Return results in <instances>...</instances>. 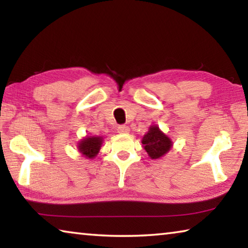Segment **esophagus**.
<instances>
[{
  "label": "esophagus",
  "instance_id": "34e87169",
  "mask_svg": "<svg viewBox=\"0 0 248 248\" xmlns=\"http://www.w3.org/2000/svg\"><path fill=\"white\" fill-rule=\"evenodd\" d=\"M129 127L128 125H124V124H121L119 125L118 128H117V131H118L119 133H128L129 132Z\"/></svg>",
  "mask_w": 248,
  "mask_h": 248
}]
</instances>
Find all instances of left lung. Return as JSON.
Wrapping results in <instances>:
<instances>
[{"instance_id": "8db88e82", "label": "left lung", "mask_w": 248, "mask_h": 248, "mask_svg": "<svg viewBox=\"0 0 248 248\" xmlns=\"http://www.w3.org/2000/svg\"><path fill=\"white\" fill-rule=\"evenodd\" d=\"M141 142L143 149L152 159L163 157L170 152L173 146V141L170 138L166 136L156 124L150 125L149 131L144 134Z\"/></svg>"}]
</instances>
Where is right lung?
<instances>
[{"label":"right lung","instance_id":"right-lung-1","mask_svg":"<svg viewBox=\"0 0 248 248\" xmlns=\"http://www.w3.org/2000/svg\"><path fill=\"white\" fill-rule=\"evenodd\" d=\"M103 137L99 136H86L78 141V150L82 156L86 158H94L99 153V150L103 144Z\"/></svg>","mask_w":248,"mask_h":248}]
</instances>
